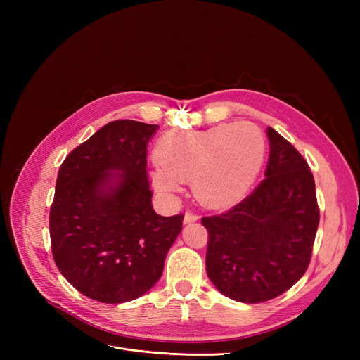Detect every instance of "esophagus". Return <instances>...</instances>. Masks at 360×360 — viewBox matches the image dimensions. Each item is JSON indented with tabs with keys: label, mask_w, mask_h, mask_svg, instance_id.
I'll return each mask as SVG.
<instances>
[{
	"label": "esophagus",
	"mask_w": 360,
	"mask_h": 360,
	"mask_svg": "<svg viewBox=\"0 0 360 360\" xmlns=\"http://www.w3.org/2000/svg\"><path fill=\"white\" fill-rule=\"evenodd\" d=\"M197 221H198V216L195 214V213L188 212L186 214H184V219H183L184 224H193V222H197Z\"/></svg>",
	"instance_id": "esophagus-1"
}]
</instances>
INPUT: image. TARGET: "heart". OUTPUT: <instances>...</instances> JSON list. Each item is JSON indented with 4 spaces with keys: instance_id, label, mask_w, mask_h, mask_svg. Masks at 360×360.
Returning a JSON list of instances; mask_svg holds the SVG:
<instances>
[{
    "instance_id": "1",
    "label": "heart",
    "mask_w": 360,
    "mask_h": 360,
    "mask_svg": "<svg viewBox=\"0 0 360 360\" xmlns=\"http://www.w3.org/2000/svg\"><path fill=\"white\" fill-rule=\"evenodd\" d=\"M264 136L250 123H222L204 130H174L156 148L153 186L177 193L191 181L193 195L219 209L237 201L254 181L264 159Z\"/></svg>"
}]
</instances>
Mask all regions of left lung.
<instances>
[{"label": "left lung", "instance_id": "obj_1", "mask_svg": "<svg viewBox=\"0 0 360 360\" xmlns=\"http://www.w3.org/2000/svg\"><path fill=\"white\" fill-rule=\"evenodd\" d=\"M269 162L254 192L233 209L202 217L205 270L224 296L261 303L281 296L307 271L320 222L308 162L267 127Z\"/></svg>", "mask_w": 360, "mask_h": 360}]
</instances>
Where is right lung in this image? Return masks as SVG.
<instances>
[{"label":"right lung","mask_w":360,"mask_h":360,"mask_svg":"<svg viewBox=\"0 0 360 360\" xmlns=\"http://www.w3.org/2000/svg\"><path fill=\"white\" fill-rule=\"evenodd\" d=\"M158 124L117 120L61 163L49 213L52 255L61 275L102 303L138 299L162 276L183 214L151 205L147 146Z\"/></svg>","instance_id":"right-lung-1"}]
</instances>
